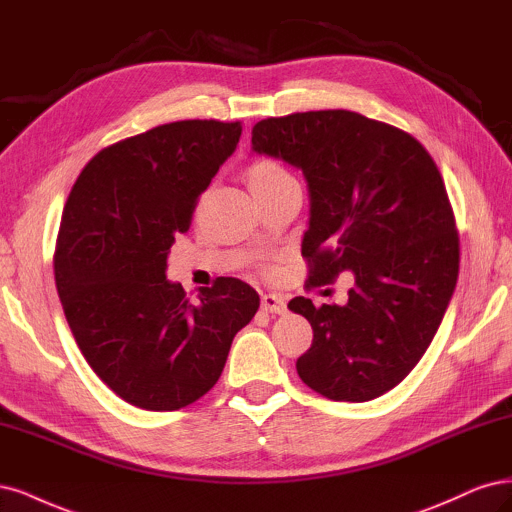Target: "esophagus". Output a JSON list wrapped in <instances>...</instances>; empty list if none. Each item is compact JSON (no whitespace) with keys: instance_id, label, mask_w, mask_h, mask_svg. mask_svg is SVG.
<instances>
[{"instance_id":"esophagus-1","label":"esophagus","mask_w":512,"mask_h":512,"mask_svg":"<svg viewBox=\"0 0 512 512\" xmlns=\"http://www.w3.org/2000/svg\"><path fill=\"white\" fill-rule=\"evenodd\" d=\"M261 308L266 312H272V315H285L287 302H285V298H280V295H276V293H266V295H261Z\"/></svg>"}]
</instances>
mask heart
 I'll use <instances>...</instances> for the list:
<instances>
[{
	"instance_id": "b5f03b06",
	"label": "heart",
	"mask_w": 512,
	"mask_h": 512,
	"mask_svg": "<svg viewBox=\"0 0 512 512\" xmlns=\"http://www.w3.org/2000/svg\"><path fill=\"white\" fill-rule=\"evenodd\" d=\"M244 176H246V183H249L253 193L274 189L276 185L285 183V180L293 178L283 166H280V163H276L272 159H257V161H253L251 166L246 168Z\"/></svg>"
}]
</instances>
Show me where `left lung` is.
Here are the masks:
<instances>
[{"label":"left lung","mask_w":512,"mask_h":512,"mask_svg":"<svg viewBox=\"0 0 512 512\" xmlns=\"http://www.w3.org/2000/svg\"><path fill=\"white\" fill-rule=\"evenodd\" d=\"M251 142L308 183L306 285L355 274L344 306L289 302L312 327L295 368L329 400H374L419 364L455 291L459 238L436 163L406 131L351 110L263 119Z\"/></svg>","instance_id":"obj_1"}]
</instances>
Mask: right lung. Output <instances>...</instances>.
<instances>
[{
  "instance_id": "obj_1",
  "label": "right lung",
  "mask_w": 512,
  "mask_h": 512,
  "mask_svg": "<svg viewBox=\"0 0 512 512\" xmlns=\"http://www.w3.org/2000/svg\"><path fill=\"white\" fill-rule=\"evenodd\" d=\"M240 121H176L106 146L74 183L55 283L80 353L131 406L178 410L208 393L257 291L221 276L191 302L166 278L170 246L223 161Z\"/></svg>"
}]
</instances>
